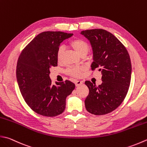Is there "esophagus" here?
Instances as JSON below:
<instances>
[{
    "label": "esophagus",
    "mask_w": 147,
    "mask_h": 147,
    "mask_svg": "<svg viewBox=\"0 0 147 147\" xmlns=\"http://www.w3.org/2000/svg\"><path fill=\"white\" fill-rule=\"evenodd\" d=\"M83 83V81H80V80H78V81H76L75 82V85L76 87H78V86L82 85Z\"/></svg>",
    "instance_id": "esophagus-1"
}]
</instances>
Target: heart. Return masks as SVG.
<instances>
[{
	"label": "heart",
	"mask_w": 147,
	"mask_h": 147,
	"mask_svg": "<svg viewBox=\"0 0 147 147\" xmlns=\"http://www.w3.org/2000/svg\"><path fill=\"white\" fill-rule=\"evenodd\" d=\"M70 45L79 55L84 53H87L89 50V46L87 44V42L81 39H73L70 42ZM63 53H64V48L62 47H60L58 48L57 53V59L59 62L61 61ZM84 70L85 67H83V66H80V67H71L68 68L67 73L73 76L79 77L82 75V71Z\"/></svg>",
	"instance_id": "obj_1"
}]
</instances>
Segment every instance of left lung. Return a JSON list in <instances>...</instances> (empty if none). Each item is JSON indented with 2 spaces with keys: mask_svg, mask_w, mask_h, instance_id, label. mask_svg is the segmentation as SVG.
Here are the masks:
<instances>
[{
  "mask_svg": "<svg viewBox=\"0 0 147 147\" xmlns=\"http://www.w3.org/2000/svg\"><path fill=\"white\" fill-rule=\"evenodd\" d=\"M90 43L93 54L92 69L101 71L102 83L97 87L85 82L89 94L85 108L96 115H105L119 107L127 95L131 78V62L127 50L111 33L102 29L82 31Z\"/></svg>",
  "mask_w": 147,
  "mask_h": 147,
  "instance_id": "left-lung-1",
  "label": "left lung"
}]
</instances>
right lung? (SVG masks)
<instances>
[{
	"mask_svg": "<svg viewBox=\"0 0 147 147\" xmlns=\"http://www.w3.org/2000/svg\"><path fill=\"white\" fill-rule=\"evenodd\" d=\"M73 34L44 32L26 47L18 60L16 79L21 94L28 106L36 113L55 117L64 111L66 97L75 85L69 80L52 85L50 69L57 66V53L60 43Z\"/></svg>",
	"mask_w": 147,
	"mask_h": 147,
	"instance_id": "add662e5",
	"label": "right lung"
}]
</instances>
